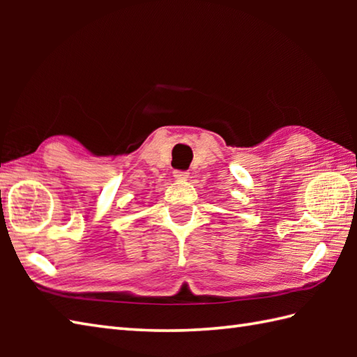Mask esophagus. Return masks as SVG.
I'll list each match as a JSON object with an SVG mask.
<instances>
[{
    "label": "esophagus",
    "mask_w": 357,
    "mask_h": 357,
    "mask_svg": "<svg viewBox=\"0 0 357 357\" xmlns=\"http://www.w3.org/2000/svg\"><path fill=\"white\" fill-rule=\"evenodd\" d=\"M173 176L176 178V179L184 181V179L188 178V172H184V170H174V172H173Z\"/></svg>",
    "instance_id": "obj_1"
}]
</instances>
